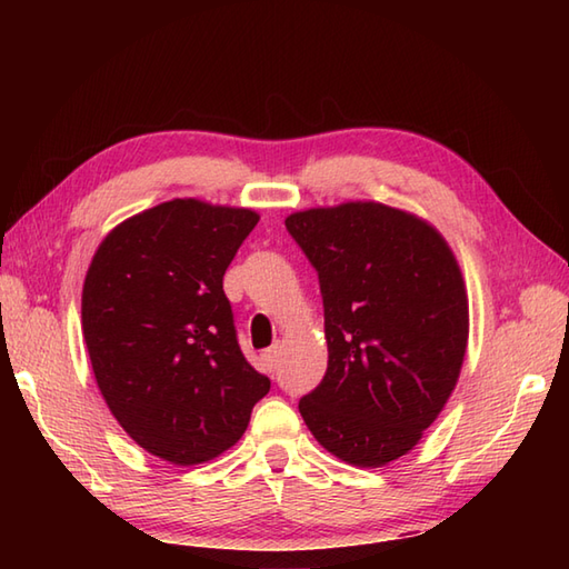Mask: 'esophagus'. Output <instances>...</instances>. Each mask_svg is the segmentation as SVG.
Returning <instances> with one entry per match:
<instances>
[{
    "label": "esophagus",
    "instance_id": "1",
    "mask_svg": "<svg viewBox=\"0 0 569 569\" xmlns=\"http://www.w3.org/2000/svg\"><path fill=\"white\" fill-rule=\"evenodd\" d=\"M261 359H263V365H266V369H269V371H273V369H276V365H278V347H271V349H266V352L261 355Z\"/></svg>",
    "mask_w": 569,
    "mask_h": 569
}]
</instances>
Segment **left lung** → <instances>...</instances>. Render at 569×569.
Listing matches in <instances>:
<instances>
[{"mask_svg": "<svg viewBox=\"0 0 569 569\" xmlns=\"http://www.w3.org/2000/svg\"><path fill=\"white\" fill-rule=\"evenodd\" d=\"M286 229L318 271L330 355L300 416L335 457L381 467L413 450L455 389L462 273L428 222L379 202L296 212Z\"/></svg>", "mask_w": 569, "mask_h": 569, "instance_id": "left-lung-1", "label": "left lung"}]
</instances>
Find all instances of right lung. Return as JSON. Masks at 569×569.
<instances>
[{
	"label": "right lung",
	"instance_id": "1",
	"mask_svg": "<svg viewBox=\"0 0 569 569\" xmlns=\"http://www.w3.org/2000/svg\"><path fill=\"white\" fill-rule=\"evenodd\" d=\"M259 214L171 200L114 227L84 276L82 335L129 438L180 467L244 435L271 381L237 342L222 278Z\"/></svg>",
	"mask_w": 569,
	"mask_h": 569
}]
</instances>
